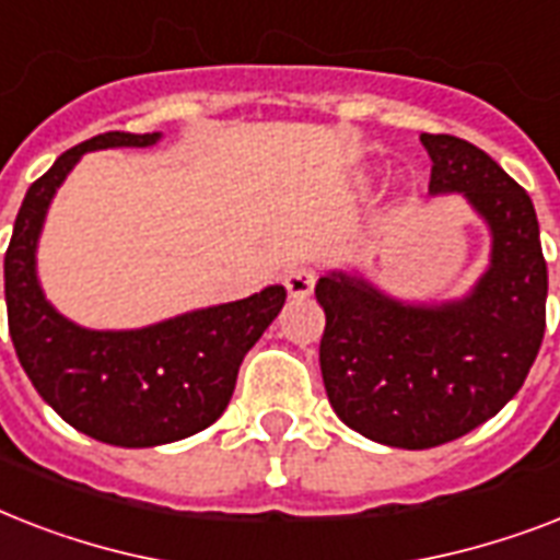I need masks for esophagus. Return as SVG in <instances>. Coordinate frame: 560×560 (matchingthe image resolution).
Returning a JSON list of instances; mask_svg holds the SVG:
<instances>
[{"instance_id": "obj_1", "label": "esophagus", "mask_w": 560, "mask_h": 560, "mask_svg": "<svg viewBox=\"0 0 560 560\" xmlns=\"http://www.w3.org/2000/svg\"><path fill=\"white\" fill-rule=\"evenodd\" d=\"M314 284H316V272L311 270V267H293V270H288V276H284V288H288V293L293 299H305L314 293Z\"/></svg>"}]
</instances>
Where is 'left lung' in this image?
Masks as SVG:
<instances>
[{
  "instance_id": "1",
  "label": "left lung",
  "mask_w": 560,
  "mask_h": 560,
  "mask_svg": "<svg viewBox=\"0 0 560 560\" xmlns=\"http://www.w3.org/2000/svg\"><path fill=\"white\" fill-rule=\"evenodd\" d=\"M430 194H462L488 223L491 261L468 296L412 305L358 272L316 281L319 366L334 412L372 442L427 451L497 416L526 381L547 328V261L532 197L456 136L421 133Z\"/></svg>"
}]
</instances>
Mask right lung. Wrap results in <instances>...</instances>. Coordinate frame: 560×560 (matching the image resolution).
Listing matches in <instances>:
<instances>
[{
  "instance_id": "right-lung-1",
  "label": "right lung",
  "mask_w": 560,
  "mask_h": 560,
  "mask_svg": "<svg viewBox=\"0 0 560 560\" xmlns=\"http://www.w3.org/2000/svg\"><path fill=\"white\" fill-rule=\"evenodd\" d=\"M162 133L92 136L28 188L4 253L8 328L39 398L74 430L116 447H156L214 424L235 392L237 369L288 290L200 307L136 331H90L57 314L37 279V241L51 197L83 153L151 148Z\"/></svg>"
}]
</instances>
